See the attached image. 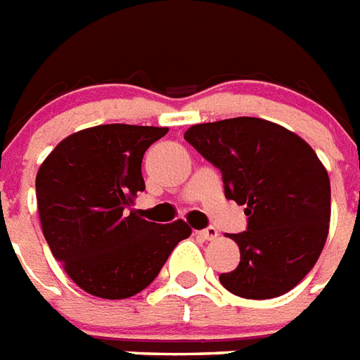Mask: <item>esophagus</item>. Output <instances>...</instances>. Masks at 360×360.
Wrapping results in <instances>:
<instances>
[{
	"instance_id": "34e87169",
	"label": "esophagus",
	"mask_w": 360,
	"mask_h": 360,
	"mask_svg": "<svg viewBox=\"0 0 360 360\" xmlns=\"http://www.w3.org/2000/svg\"><path fill=\"white\" fill-rule=\"evenodd\" d=\"M197 234L200 236V238H204V240L212 241V240H215L217 236H219V232H217V229H215V226H208V229L198 230Z\"/></svg>"
}]
</instances>
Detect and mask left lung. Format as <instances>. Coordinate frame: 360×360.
<instances>
[{
    "label": "left lung",
    "mask_w": 360,
    "mask_h": 360,
    "mask_svg": "<svg viewBox=\"0 0 360 360\" xmlns=\"http://www.w3.org/2000/svg\"><path fill=\"white\" fill-rule=\"evenodd\" d=\"M184 139L223 174L225 197L245 206L247 230L234 271L221 273L229 292L271 299L297 286L326 245L330 182L323 163L294 131L255 117L191 126Z\"/></svg>",
    "instance_id": "left-lung-1"
}]
</instances>
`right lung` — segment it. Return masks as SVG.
I'll list each match as a JSON object with an SVG mask.
<instances>
[{"label":"right lung","instance_id":"add662e5","mask_svg":"<svg viewBox=\"0 0 360 360\" xmlns=\"http://www.w3.org/2000/svg\"><path fill=\"white\" fill-rule=\"evenodd\" d=\"M167 128L102 124L68 135L37 172V204L51 255L87 294L126 299L158 277L191 229L130 210L145 189L141 163Z\"/></svg>","mask_w":360,"mask_h":360}]
</instances>
